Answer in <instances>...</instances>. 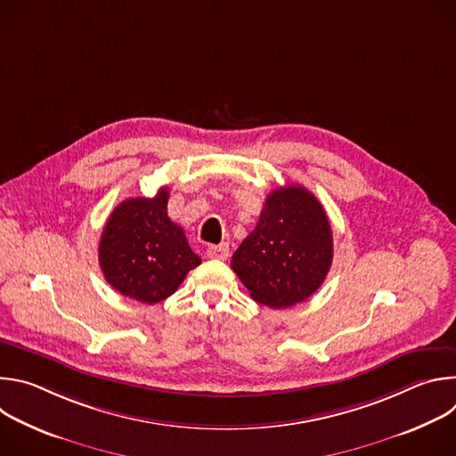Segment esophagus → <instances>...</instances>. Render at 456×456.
<instances>
[{"label":"esophagus","instance_id":"obj_1","mask_svg":"<svg viewBox=\"0 0 456 456\" xmlns=\"http://www.w3.org/2000/svg\"><path fill=\"white\" fill-rule=\"evenodd\" d=\"M208 256H209L211 259H227V256H229V245H227V243L211 245V247H208Z\"/></svg>","mask_w":456,"mask_h":456}]
</instances>
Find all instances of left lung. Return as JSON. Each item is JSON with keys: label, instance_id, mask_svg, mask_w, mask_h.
<instances>
[{"label": "left lung", "instance_id": "8db88e82", "mask_svg": "<svg viewBox=\"0 0 456 456\" xmlns=\"http://www.w3.org/2000/svg\"><path fill=\"white\" fill-rule=\"evenodd\" d=\"M334 257L332 229L314 194L301 185L273 191L231 267L254 301L285 308L308 299Z\"/></svg>", "mask_w": 456, "mask_h": 456}]
</instances>
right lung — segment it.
<instances>
[{"label":"right lung","instance_id":"right-lung-1","mask_svg":"<svg viewBox=\"0 0 456 456\" xmlns=\"http://www.w3.org/2000/svg\"><path fill=\"white\" fill-rule=\"evenodd\" d=\"M169 191L153 199H127L110 215L99 264L106 281L122 296L155 305L169 297L187 273L202 264L180 225L167 216Z\"/></svg>","mask_w":456,"mask_h":456}]
</instances>
